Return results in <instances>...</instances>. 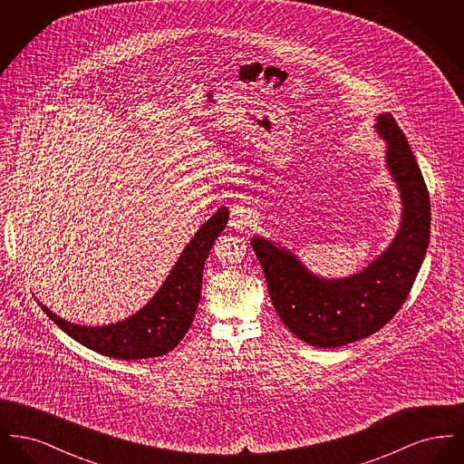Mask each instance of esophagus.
Here are the masks:
<instances>
[{"mask_svg": "<svg viewBox=\"0 0 464 464\" xmlns=\"http://www.w3.org/2000/svg\"><path fill=\"white\" fill-rule=\"evenodd\" d=\"M231 210H233L231 212L233 224H237V226H248L250 224V219H252V210L250 208H246L243 205H233Z\"/></svg>", "mask_w": 464, "mask_h": 464, "instance_id": "34e87169", "label": "esophagus"}]
</instances>
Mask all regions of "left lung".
<instances>
[{
	"label": "left lung",
	"instance_id": "1",
	"mask_svg": "<svg viewBox=\"0 0 464 464\" xmlns=\"http://www.w3.org/2000/svg\"><path fill=\"white\" fill-rule=\"evenodd\" d=\"M374 127L388 142L386 167L403 207L397 237L377 259L356 275L329 280L285 246L263 237L250 242L280 320L316 348L344 346L382 329L405 303L430 243V195L411 146L390 112H381Z\"/></svg>",
	"mask_w": 464,
	"mask_h": 464
}]
</instances>
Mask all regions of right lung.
<instances>
[{
    "instance_id": "right-lung-1",
    "label": "right lung",
    "mask_w": 464,
    "mask_h": 464,
    "mask_svg": "<svg viewBox=\"0 0 464 464\" xmlns=\"http://www.w3.org/2000/svg\"><path fill=\"white\" fill-rule=\"evenodd\" d=\"M229 219L221 207L186 245L170 275L153 299L127 320L104 327H85L66 322L50 309H42L80 344L118 360H146L169 353L193 324L201 295V273L208 252Z\"/></svg>"
}]
</instances>
